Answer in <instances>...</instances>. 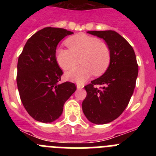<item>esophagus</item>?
Listing matches in <instances>:
<instances>
[{
    "instance_id": "34e87169",
    "label": "esophagus",
    "mask_w": 156,
    "mask_h": 156,
    "mask_svg": "<svg viewBox=\"0 0 156 156\" xmlns=\"http://www.w3.org/2000/svg\"><path fill=\"white\" fill-rule=\"evenodd\" d=\"M83 87H84V85L83 84V83H76V87H77V89H82Z\"/></svg>"
}]
</instances>
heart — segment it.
<instances>
[{
  "mask_svg": "<svg viewBox=\"0 0 156 156\" xmlns=\"http://www.w3.org/2000/svg\"><path fill=\"white\" fill-rule=\"evenodd\" d=\"M69 49L58 48L56 60L63 70L73 68L80 61L82 65L66 73L70 80L83 81L92 73L101 75L110 64V51L96 37L86 34L71 37L66 41Z\"/></svg>",
  "mask_w": 156,
  "mask_h": 156,
  "instance_id": "b5f03b06",
  "label": "heart"
}]
</instances>
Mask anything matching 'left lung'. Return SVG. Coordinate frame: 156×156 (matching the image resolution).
<instances>
[{"mask_svg":"<svg viewBox=\"0 0 156 156\" xmlns=\"http://www.w3.org/2000/svg\"><path fill=\"white\" fill-rule=\"evenodd\" d=\"M87 33L105 41L110 51V64L101 76L84 87L87 97L82 108L90 122L105 124L118 118L129 104L136 85L138 65L131 45L118 33L112 30Z\"/></svg>","mask_w":156,"mask_h":156,"instance_id":"1","label":"left lung"}]
</instances>
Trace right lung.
<instances>
[{"mask_svg": "<svg viewBox=\"0 0 156 156\" xmlns=\"http://www.w3.org/2000/svg\"><path fill=\"white\" fill-rule=\"evenodd\" d=\"M73 33L62 28L46 27L27 41L17 66L18 90L30 116L42 122L58 119L65 102L76 91L73 83H59L62 71L56 60L57 45Z\"/></svg>", "mask_w": 156, "mask_h": 156, "instance_id": "add662e5", "label": "right lung"}]
</instances>
